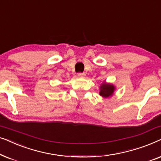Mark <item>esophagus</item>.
I'll return each mask as SVG.
<instances>
[{
	"label": "esophagus",
	"mask_w": 161,
	"mask_h": 161,
	"mask_svg": "<svg viewBox=\"0 0 161 161\" xmlns=\"http://www.w3.org/2000/svg\"><path fill=\"white\" fill-rule=\"evenodd\" d=\"M86 75V74L84 73V72H83V73H78V76L80 77V78H83Z\"/></svg>",
	"instance_id": "34e87169"
}]
</instances>
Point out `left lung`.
Instances as JSON below:
<instances>
[{"instance_id": "left-lung-1", "label": "left lung", "mask_w": 161, "mask_h": 161, "mask_svg": "<svg viewBox=\"0 0 161 161\" xmlns=\"http://www.w3.org/2000/svg\"><path fill=\"white\" fill-rule=\"evenodd\" d=\"M100 95L104 98H108L109 97H111L114 94V90H115V86L113 84H111V83H107L104 82L100 86Z\"/></svg>"}]
</instances>
